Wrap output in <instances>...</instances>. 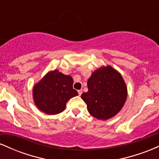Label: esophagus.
Segmentation results:
<instances>
[{
    "instance_id": "34e87169",
    "label": "esophagus",
    "mask_w": 159,
    "mask_h": 159,
    "mask_svg": "<svg viewBox=\"0 0 159 159\" xmlns=\"http://www.w3.org/2000/svg\"><path fill=\"white\" fill-rule=\"evenodd\" d=\"M78 95H79V96H81V95L82 94V90H78Z\"/></svg>"
}]
</instances>
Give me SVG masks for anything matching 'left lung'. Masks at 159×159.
<instances>
[{
  "mask_svg": "<svg viewBox=\"0 0 159 159\" xmlns=\"http://www.w3.org/2000/svg\"><path fill=\"white\" fill-rule=\"evenodd\" d=\"M88 91L81 95L89 113L98 120H107L123 108L127 87L121 74L107 65L93 72L87 81Z\"/></svg>",
  "mask_w": 159,
  "mask_h": 159,
  "instance_id": "left-lung-1",
  "label": "left lung"
}]
</instances>
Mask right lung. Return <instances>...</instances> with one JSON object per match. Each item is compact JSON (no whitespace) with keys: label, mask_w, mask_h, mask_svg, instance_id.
Masks as SVG:
<instances>
[{"label":"right lung","mask_w":159,"mask_h":159,"mask_svg":"<svg viewBox=\"0 0 159 159\" xmlns=\"http://www.w3.org/2000/svg\"><path fill=\"white\" fill-rule=\"evenodd\" d=\"M73 79L58 70L50 71L34 86L33 98L36 106L46 114L55 115L64 111L66 102L78 93Z\"/></svg>","instance_id":"add662e5"}]
</instances>
